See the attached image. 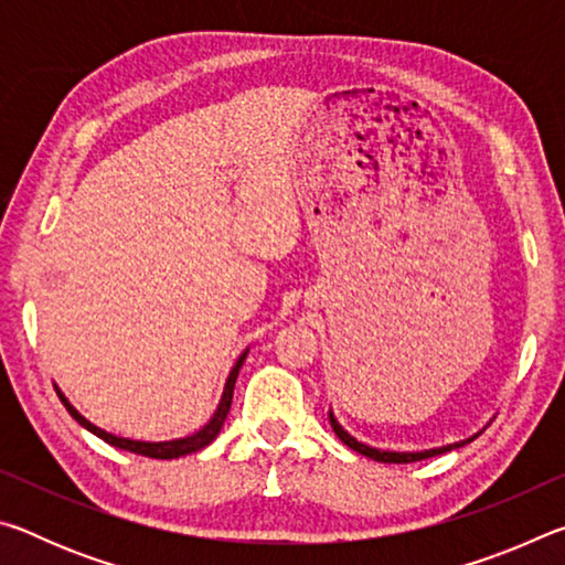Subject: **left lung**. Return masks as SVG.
Wrapping results in <instances>:
<instances>
[{
  "instance_id": "1",
  "label": "left lung",
  "mask_w": 565,
  "mask_h": 565,
  "mask_svg": "<svg viewBox=\"0 0 565 565\" xmlns=\"http://www.w3.org/2000/svg\"><path fill=\"white\" fill-rule=\"evenodd\" d=\"M329 420H331L333 434H337L343 444H347L349 448H353V451H356V454L366 456V458H374V461H381V463H414V461H420V458H431V456H438V454H446V451H451V448H458V446H463V444L471 441V438H466V441L448 444V446H441V448H428V451H381V448L361 444L349 431H343V426L339 424L337 416H333V411H329Z\"/></svg>"
}]
</instances>
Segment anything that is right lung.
I'll list each match as a JSON object with an SVG mask.
<instances>
[{"label":"right lung","instance_id":"1","mask_svg":"<svg viewBox=\"0 0 565 565\" xmlns=\"http://www.w3.org/2000/svg\"><path fill=\"white\" fill-rule=\"evenodd\" d=\"M246 353H248V349L242 353V356L236 359L234 369H232V374H228V379H226V386H224L222 401H218V406H216V411H214V416L209 418V424H206L204 428H199L196 434H191V436H186V438H174V441H154V444H151V441H134V438H121V436L107 434V431H104V428L94 426L92 420L84 418V416L79 414V411H76V408L70 404V398H66L60 388H56V386H54V388H56V396L62 398L64 408L70 411V414H72V418L76 420V424H82L84 428H87V431H92L94 436H99L102 441H107L109 446H117V448H124V451L141 454V456H149V458H179V456H186V454H196V451H202V448L212 444L214 438L218 436V431H222V426H224V420H226L228 408H232V396H234V384H236L238 369L244 366Z\"/></svg>","mask_w":565,"mask_h":565}]
</instances>
